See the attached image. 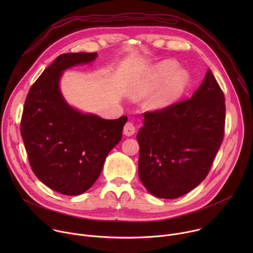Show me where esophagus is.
<instances>
[{
	"mask_svg": "<svg viewBox=\"0 0 253 253\" xmlns=\"http://www.w3.org/2000/svg\"><path fill=\"white\" fill-rule=\"evenodd\" d=\"M123 133L126 136H132L135 133V126H134V124L132 122H127L125 124V126H124Z\"/></svg>",
	"mask_w": 253,
	"mask_h": 253,
	"instance_id": "34e87169",
	"label": "esophagus"
}]
</instances>
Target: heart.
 I'll return each mask as SVG.
<instances>
[{
  "label": "heart",
  "mask_w": 253,
  "mask_h": 253,
  "mask_svg": "<svg viewBox=\"0 0 253 253\" xmlns=\"http://www.w3.org/2000/svg\"><path fill=\"white\" fill-rule=\"evenodd\" d=\"M177 67H178L177 63L171 60L164 61L156 67V74L159 78L164 79V78H167L168 76L170 77L166 82L164 93L153 104L155 108H162L166 106L185 87L188 81L187 73L183 70L175 71Z\"/></svg>",
  "instance_id": "heart-1"
}]
</instances>
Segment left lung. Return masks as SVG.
<instances>
[{"label":"left lung","instance_id":"obj_1","mask_svg":"<svg viewBox=\"0 0 253 253\" xmlns=\"http://www.w3.org/2000/svg\"><path fill=\"white\" fill-rule=\"evenodd\" d=\"M225 98L209 69L190 99L143 114L138 174L154 196H182L207 176L221 145Z\"/></svg>","mask_w":253,"mask_h":253}]
</instances>
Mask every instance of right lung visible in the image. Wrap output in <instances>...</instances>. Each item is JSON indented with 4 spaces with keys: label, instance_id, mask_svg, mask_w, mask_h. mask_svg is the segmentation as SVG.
I'll return each instance as SVG.
<instances>
[{
    "label": "right lung",
    "instance_id": "1",
    "mask_svg": "<svg viewBox=\"0 0 253 253\" xmlns=\"http://www.w3.org/2000/svg\"><path fill=\"white\" fill-rule=\"evenodd\" d=\"M97 55L58 56L31 87L24 105L21 135L31 168L46 186L65 195H80L95 183L127 122L126 116L108 120L84 114L60 91L66 69L91 63Z\"/></svg>",
    "mask_w": 253,
    "mask_h": 253
}]
</instances>
